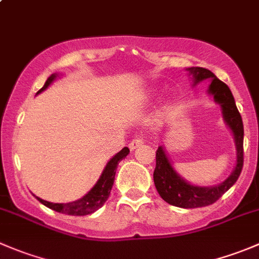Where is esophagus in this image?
<instances>
[{"mask_svg": "<svg viewBox=\"0 0 259 259\" xmlns=\"http://www.w3.org/2000/svg\"><path fill=\"white\" fill-rule=\"evenodd\" d=\"M143 144H144V139H142V138H138V139H134L130 142L129 149L133 151V150H135L137 148H139V146H142Z\"/></svg>", "mask_w": 259, "mask_h": 259, "instance_id": "esophagus-1", "label": "esophagus"}]
</instances>
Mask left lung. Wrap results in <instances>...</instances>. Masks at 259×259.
Listing matches in <instances>:
<instances>
[{
  "label": "left lung",
  "mask_w": 259,
  "mask_h": 259,
  "mask_svg": "<svg viewBox=\"0 0 259 259\" xmlns=\"http://www.w3.org/2000/svg\"><path fill=\"white\" fill-rule=\"evenodd\" d=\"M187 71L192 79V86L198 85L204 80H210L207 93L213 96L214 103L218 104L222 109V115L227 126L233 134L234 144L237 150L236 166L231 176L224 182L210 187L195 185L185 180L176 170L171 164L164 146H159L156 150V165L154 170V184L159 195L169 204L174 207L199 208L213 204L219 199L227 190L233 187L239 178L243 168V122L241 114L236 106L233 95L224 82H222L213 72L204 67H188Z\"/></svg>",
  "instance_id": "left-lung-1"
}]
</instances>
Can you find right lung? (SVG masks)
<instances>
[{
  "mask_svg": "<svg viewBox=\"0 0 259 259\" xmlns=\"http://www.w3.org/2000/svg\"><path fill=\"white\" fill-rule=\"evenodd\" d=\"M61 76L62 74H57V72L50 75L48 80H46L45 85L37 91L36 95H38V94H41L42 91H45L57 77ZM129 148L125 146V148H122L119 153L115 154L113 158L106 163L105 168H104L103 173H101L98 182L95 183V185H94L82 198H80V199L70 203H51L48 202V200L41 199V198L38 197L36 198H37L38 202L42 203L44 205H46L50 209L59 211V213L62 214H69V215H88V214L94 213V211L100 209V208L105 204L106 200H108L109 195H110V190L114 184L115 173H116L117 165H119L120 161L129 154Z\"/></svg>",
  "mask_w": 259,
  "mask_h": 259,
  "instance_id": "right-lung-1",
  "label": "right lung"
}]
</instances>
